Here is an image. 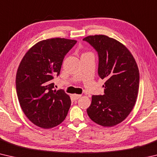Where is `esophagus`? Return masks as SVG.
<instances>
[{
	"mask_svg": "<svg viewBox=\"0 0 157 157\" xmlns=\"http://www.w3.org/2000/svg\"><path fill=\"white\" fill-rule=\"evenodd\" d=\"M81 96H82V95H78V94H73V100H78L79 98H81Z\"/></svg>",
	"mask_w": 157,
	"mask_h": 157,
	"instance_id": "obj_1",
	"label": "esophagus"
}]
</instances>
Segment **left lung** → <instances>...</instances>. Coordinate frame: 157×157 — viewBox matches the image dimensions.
I'll return each mask as SVG.
<instances>
[{"label":"left lung","instance_id":"8db88e82","mask_svg":"<svg viewBox=\"0 0 157 157\" xmlns=\"http://www.w3.org/2000/svg\"><path fill=\"white\" fill-rule=\"evenodd\" d=\"M83 40L98 52V75L106 80L104 95H93L87 113L100 125H116L127 118L136 103L139 88L136 62L129 50L116 39L94 35Z\"/></svg>","mask_w":157,"mask_h":157}]
</instances>
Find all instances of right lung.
Wrapping results in <instances>:
<instances>
[{
	"label": "right lung",
	"instance_id": "right-lung-1",
	"mask_svg": "<svg viewBox=\"0 0 157 157\" xmlns=\"http://www.w3.org/2000/svg\"><path fill=\"white\" fill-rule=\"evenodd\" d=\"M75 40L53 38L39 41L26 52L18 68L16 88L21 107L35 125L44 129L64 121L71 104L63 89L52 83Z\"/></svg>",
	"mask_w": 157,
	"mask_h": 157
}]
</instances>
